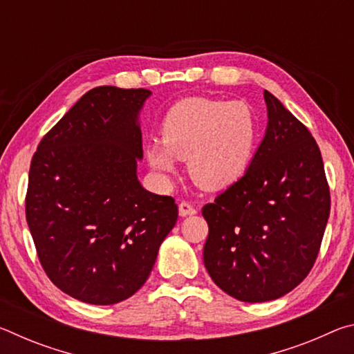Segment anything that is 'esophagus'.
Wrapping results in <instances>:
<instances>
[{
    "label": "esophagus",
    "mask_w": 354,
    "mask_h": 354,
    "mask_svg": "<svg viewBox=\"0 0 354 354\" xmlns=\"http://www.w3.org/2000/svg\"><path fill=\"white\" fill-rule=\"evenodd\" d=\"M196 211H195V207L190 205V203H187V201H181L179 203V215H181V217H187V215H194Z\"/></svg>",
    "instance_id": "1"
}]
</instances>
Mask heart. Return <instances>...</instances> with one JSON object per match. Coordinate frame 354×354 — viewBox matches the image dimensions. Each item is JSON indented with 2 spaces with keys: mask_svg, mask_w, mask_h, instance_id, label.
<instances>
[{
  "mask_svg": "<svg viewBox=\"0 0 354 354\" xmlns=\"http://www.w3.org/2000/svg\"><path fill=\"white\" fill-rule=\"evenodd\" d=\"M259 136L257 120L243 101L192 97L165 113L160 145L147 148L148 164L160 175L175 173V160L206 190L225 189L241 179L253 159Z\"/></svg>",
  "mask_w": 354,
  "mask_h": 354,
  "instance_id": "obj_1",
  "label": "heart"
}]
</instances>
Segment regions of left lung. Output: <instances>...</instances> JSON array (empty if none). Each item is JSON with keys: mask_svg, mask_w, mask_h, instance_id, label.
<instances>
[{"mask_svg": "<svg viewBox=\"0 0 354 354\" xmlns=\"http://www.w3.org/2000/svg\"><path fill=\"white\" fill-rule=\"evenodd\" d=\"M268 124L245 175L201 212L207 273L227 295L262 303L286 295L319 256L331 196L309 129L263 91Z\"/></svg>", "mask_w": 354, "mask_h": 354, "instance_id": "1", "label": "left lung"}]
</instances>
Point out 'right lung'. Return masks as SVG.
<instances>
[{
	"label": "right lung",
	"instance_id": "1",
	"mask_svg": "<svg viewBox=\"0 0 354 354\" xmlns=\"http://www.w3.org/2000/svg\"><path fill=\"white\" fill-rule=\"evenodd\" d=\"M147 88L101 86L40 140L29 169L26 221L51 283L91 304H115L148 279L178 220L171 196L137 179Z\"/></svg>",
	"mask_w": 354,
	"mask_h": 354
}]
</instances>
